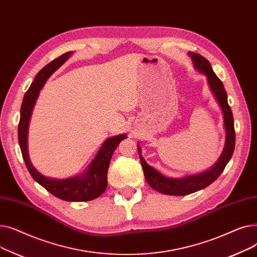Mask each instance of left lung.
Listing matches in <instances>:
<instances>
[{
    "mask_svg": "<svg viewBox=\"0 0 257 257\" xmlns=\"http://www.w3.org/2000/svg\"><path fill=\"white\" fill-rule=\"evenodd\" d=\"M188 56L192 58L194 67L196 71L201 74H204L207 79L208 86L213 94L214 99L217 100L224 118V127L226 132L225 146L223 152L219 159L210 169L198 173L190 176H184L182 178H171L155 170L153 167L147 164V161L142 155V150L140 145L138 146V150L140 154L141 164L143 166L145 178L152 188L155 191L171 196H184L198 192L200 190L207 187L217 179L222 172L224 171L226 165L230 160L235 146V132H234V123L233 116L230 109V106L228 105L227 101V92L224 88L222 81L217 77L212 71V67L209 61L203 56L199 55L197 53L190 52Z\"/></svg>",
    "mask_w": 257,
    "mask_h": 257,
    "instance_id": "obj_1",
    "label": "left lung"
}]
</instances>
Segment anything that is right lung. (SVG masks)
I'll list each match as a JSON object with an SVG mask.
<instances>
[{"label": "right lung", "mask_w": 257, "mask_h": 257, "mask_svg": "<svg viewBox=\"0 0 257 257\" xmlns=\"http://www.w3.org/2000/svg\"><path fill=\"white\" fill-rule=\"evenodd\" d=\"M72 54L73 52L64 53L63 55L47 64L44 69L38 72L31 86L25 93L19 123V144L26 167L37 183L61 200L81 202L96 199L105 192L107 187V171L110 159L118 144L125 140L127 136L123 133L119 136L108 138L103 143L97 155L94 156L84 173L78 175V176L66 179L46 177L33 167L28 153V128L33 107L38 98L39 91L42 90L47 80L71 57Z\"/></svg>", "instance_id": "add662e5"}]
</instances>
